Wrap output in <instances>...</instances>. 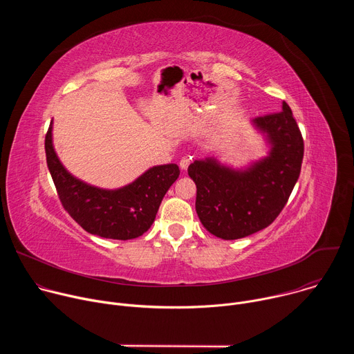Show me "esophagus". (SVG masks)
<instances>
[{
	"instance_id": "obj_1",
	"label": "esophagus",
	"mask_w": 354,
	"mask_h": 354,
	"mask_svg": "<svg viewBox=\"0 0 354 354\" xmlns=\"http://www.w3.org/2000/svg\"><path fill=\"white\" fill-rule=\"evenodd\" d=\"M189 164H190V158L189 157H183L182 160H180V162H179V167H180V169H187V167H189Z\"/></svg>"
}]
</instances>
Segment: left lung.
<instances>
[{
	"label": "left lung",
	"instance_id": "1",
	"mask_svg": "<svg viewBox=\"0 0 354 354\" xmlns=\"http://www.w3.org/2000/svg\"><path fill=\"white\" fill-rule=\"evenodd\" d=\"M270 153L245 171L213 158L194 161L187 174L197 187L196 213L203 227L221 239H239L269 227L284 209L301 172L304 140L290 106L254 119Z\"/></svg>",
	"mask_w": 354,
	"mask_h": 354
}]
</instances>
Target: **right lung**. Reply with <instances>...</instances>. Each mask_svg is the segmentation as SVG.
Returning a JSON list of instances; mask_svg holds the SVG:
<instances>
[{"label": "right lung", "mask_w": 354, "mask_h": 354, "mask_svg": "<svg viewBox=\"0 0 354 354\" xmlns=\"http://www.w3.org/2000/svg\"><path fill=\"white\" fill-rule=\"evenodd\" d=\"M52 129L50 123L44 138L46 161L62 205L73 220L86 232L109 239L127 241L148 231L165 193L179 176V167H154L118 190L93 187L62 165L53 148Z\"/></svg>", "instance_id": "right-lung-1"}]
</instances>
